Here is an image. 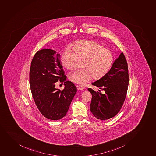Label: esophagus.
<instances>
[{
	"instance_id": "1",
	"label": "esophagus",
	"mask_w": 156,
	"mask_h": 156,
	"mask_svg": "<svg viewBox=\"0 0 156 156\" xmlns=\"http://www.w3.org/2000/svg\"><path fill=\"white\" fill-rule=\"evenodd\" d=\"M77 89L78 90H83L84 89V87L83 86H77Z\"/></svg>"
}]
</instances>
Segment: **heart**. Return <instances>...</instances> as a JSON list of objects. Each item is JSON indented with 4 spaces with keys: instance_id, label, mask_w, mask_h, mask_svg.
Listing matches in <instances>:
<instances>
[{
    "instance_id": "b5f03b06",
    "label": "heart",
    "mask_w": 156,
    "mask_h": 156,
    "mask_svg": "<svg viewBox=\"0 0 156 156\" xmlns=\"http://www.w3.org/2000/svg\"><path fill=\"white\" fill-rule=\"evenodd\" d=\"M62 66L67 70L74 68L76 61H82V69L71 72L69 80L76 84H84L91 79L98 80L108 72L113 62V55L97 41L91 40L77 41L68 46L60 56Z\"/></svg>"
}]
</instances>
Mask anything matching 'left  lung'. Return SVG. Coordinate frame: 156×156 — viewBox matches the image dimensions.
<instances>
[{
	"label": "left lung",
	"mask_w": 156,
	"mask_h": 156,
	"mask_svg": "<svg viewBox=\"0 0 156 156\" xmlns=\"http://www.w3.org/2000/svg\"><path fill=\"white\" fill-rule=\"evenodd\" d=\"M129 84L128 65L123 52L115 61L110 70L102 79L92 83L104 91L88 88L92 94L90 111L95 118L106 120L120 112L126 96Z\"/></svg>",
	"instance_id": "1"
}]
</instances>
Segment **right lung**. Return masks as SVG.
<instances>
[{"label":"right lung","instance_id":"add662e5","mask_svg":"<svg viewBox=\"0 0 156 156\" xmlns=\"http://www.w3.org/2000/svg\"><path fill=\"white\" fill-rule=\"evenodd\" d=\"M51 49L37 51L32 60L30 69V86L35 103L40 112L51 120H58L66 115L77 91L74 84L66 81L60 62V55ZM58 80L64 82L62 90L56 89Z\"/></svg>","mask_w":156,"mask_h":156}]
</instances>
